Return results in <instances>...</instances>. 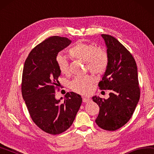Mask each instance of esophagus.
I'll return each mask as SVG.
<instances>
[{
	"instance_id": "34e87169",
	"label": "esophagus",
	"mask_w": 154,
	"mask_h": 154,
	"mask_svg": "<svg viewBox=\"0 0 154 154\" xmlns=\"http://www.w3.org/2000/svg\"><path fill=\"white\" fill-rule=\"evenodd\" d=\"M91 101V100L88 98V97H83V102H85V103H88Z\"/></svg>"
}]
</instances>
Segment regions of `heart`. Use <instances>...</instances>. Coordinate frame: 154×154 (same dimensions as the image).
Returning a JSON list of instances; mask_svg holds the SVG:
<instances>
[{
    "label": "heart",
    "instance_id": "heart-1",
    "mask_svg": "<svg viewBox=\"0 0 154 154\" xmlns=\"http://www.w3.org/2000/svg\"><path fill=\"white\" fill-rule=\"evenodd\" d=\"M69 54L77 59L86 61L88 69L94 74L102 75L105 73L109 64L108 55L104 50L97 48L91 44L77 42L69 50ZM57 67L61 73H69V61L62 54L56 58ZM94 78L91 75L75 77L70 83V88L74 91L81 94H88L91 91Z\"/></svg>",
    "mask_w": 154,
    "mask_h": 154
}]
</instances>
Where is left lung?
I'll return each mask as SVG.
<instances>
[{
	"label": "left lung",
	"instance_id": "1",
	"mask_svg": "<svg viewBox=\"0 0 154 154\" xmlns=\"http://www.w3.org/2000/svg\"><path fill=\"white\" fill-rule=\"evenodd\" d=\"M102 37L109 64L98 86L101 90L110 89V97L92 99L100 107L96 124L104 130L116 131L129 121L140 97L137 67L131 52L115 38L106 34Z\"/></svg>",
	"mask_w": 154,
	"mask_h": 154
}]
</instances>
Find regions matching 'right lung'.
<instances>
[{
  "mask_svg": "<svg viewBox=\"0 0 154 154\" xmlns=\"http://www.w3.org/2000/svg\"><path fill=\"white\" fill-rule=\"evenodd\" d=\"M71 42L69 39L54 35L35 46L24 64L21 93L33 122L47 133L58 135L71 127L82 104V98L67 92L63 102L55 98L59 90L58 53Z\"/></svg>",
  "mask_w": 154,
  "mask_h": 154,
  "instance_id": "right-lung-1",
  "label": "right lung"
}]
</instances>
